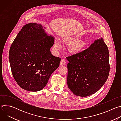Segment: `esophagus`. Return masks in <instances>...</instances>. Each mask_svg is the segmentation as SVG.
I'll use <instances>...</instances> for the list:
<instances>
[{
	"mask_svg": "<svg viewBox=\"0 0 121 121\" xmlns=\"http://www.w3.org/2000/svg\"><path fill=\"white\" fill-rule=\"evenodd\" d=\"M65 64V61L64 59H62L61 60V62H60V65H64Z\"/></svg>",
	"mask_w": 121,
	"mask_h": 121,
	"instance_id": "1",
	"label": "esophagus"
}]
</instances>
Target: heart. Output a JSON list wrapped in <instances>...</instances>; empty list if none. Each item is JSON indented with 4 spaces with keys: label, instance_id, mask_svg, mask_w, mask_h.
Returning <instances> with one entry per match:
<instances>
[{
    "label": "heart",
    "instance_id": "b5f03b06",
    "mask_svg": "<svg viewBox=\"0 0 121 121\" xmlns=\"http://www.w3.org/2000/svg\"><path fill=\"white\" fill-rule=\"evenodd\" d=\"M64 41L66 44H69L68 51L72 54H78L83 51L86 43L84 41L79 40L77 36L75 37H68L64 39ZM62 46L61 41L59 39H56L54 43V49L56 51L60 50Z\"/></svg>",
    "mask_w": 121,
    "mask_h": 121
}]
</instances>
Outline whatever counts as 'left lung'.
Here are the masks:
<instances>
[{
  "label": "left lung",
  "instance_id": "1",
  "mask_svg": "<svg viewBox=\"0 0 121 121\" xmlns=\"http://www.w3.org/2000/svg\"><path fill=\"white\" fill-rule=\"evenodd\" d=\"M108 48L102 38L80 53L66 57L68 87L76 96L84 97L98 91L109 74Z\"/></svg>",
  "mask_w": 121,
  "mask_h": 121
}]
</instances>
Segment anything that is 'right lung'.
Masks as SVG:
<instances>
[{"instance_id":"add662e5","label":"right lung","mask_w":121,"mask_h":121,"mask_svg":"<svg viewBox=\"0 0 121 121\" xmlns=\"http://www.w3.org/2000/svg\"><path fill=\"white\" fill-rule=\"evenodd\" d=\"M45 29L39 23L25 25L10 48L9 61L13 77L28 91L42 90L61 61L51 54L55 37Z\"/></svg>"}]
</instances>
